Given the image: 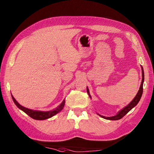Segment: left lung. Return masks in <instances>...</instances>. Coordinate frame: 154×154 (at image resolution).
Segmentation results:
<instances>
[{"label":"left lung","instance_id":"1","mask_svg":"<svg viewBox=\"0 0 154 154\" xmlns=\"http://www.w3.org/2000/svg\"><path fill=\"white\" fill-rule=\"evenodd\" d=\"M141 70H142V82H141L140 88H139V90L137 92V94H136V96H135V97L133 99V100L131 102H130V103L128 105H127L125 107H124V108L122 110H121L119 112H118V113L116 114V116H112V117H105V116H101V115L98 114L100 116H101V118H103L104 119H109V120H118V119H122L123 117V116H125L126 114H127L130 110H132L135 106L137 105V104L139 103V100H140L141 97L142 96L143 91L144 71H143V68L142 66H141ZM87 91L88 96H89V97L91 98V96L89 94V91H88V87H87Z\"/></svg>","mask_w":154,"mask_h":154}]
</instances>
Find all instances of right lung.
I'll list each match as a JSON object with an SVG mask.
<instances>
[{
    "instance_id": "obj_1",
    "label": "right lung",
    "mask_w": 154,
    "mask_h": 154,
    "mask_svg": "<svg viewBox=\"0 0 154 154\" xmlns=\"http://www.w3.org/2000/svg\"><path fill=\"white\" fill-rule=\"evenodd\" d=\"M11 97H12V99L14 101V103H15V104L17 105V106L18 109H20L23 112H24L26 114L30 116L31 118L34 119H36V120H44V119H47L51 117H53V116L58 114L59 112H60L63 109V106L65 105V102H66L65 100H63L62 103L60 104L57 109H54L53 110H51V111L44 112V111L34 110H31L29 109L26 108V107L23 106L18 103L17 101V100L14 98V97L13 96L12 94H11Z\"/></svg>"
}]
</instances>
